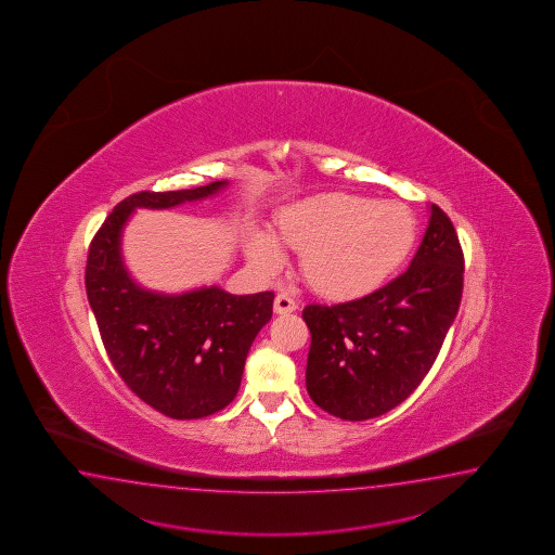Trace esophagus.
Returning a JSON list of instances; mask_svg holds the SVG:
<instances>
[{
	"instance_id": "34e87169",
	"label": "esophagus",
	"mask_w": 555,
	"mask_h": 555,
	"mask_svg": "<svg viewBox=\"0 0 555 555\" xmlns=\"http://www.w3.org/2000/svg\"><path fill=\"white\" fill-rule=\"evenodd\" d=\"M297 309V304L287 294L275 295V301H273V311L278 315H287V313H294Z\"/></svg>"
}]
</instances>
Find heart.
I'll return each mask as SVG.
<instances>
[{"label":"heart","instance_id":"1","mask_svg":"<svg viewBox=\"0 0 555 555\" xmlns=\"http://www.w3.org/2000/svg\"><path fill=\"white\" fill-rule=\"evenodd\" d=\"M275 237L301 251L305 282L317 294L354 299L378 289L402 266L415 240V220L396 201L323 193L285 208ZM246 251L261 273L282 268V248L270 232L251 230Z\"/></svg>","mask_w":555,"mask_h":555}]
</instances>
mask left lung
Returning <instances> with one entry per match:
<instances>
[{"label":"left lung","instance_id":"1","mask_svg":"<svg viewBox=\"0 0 555 555\" xmlns=\"http://www.w3.org/2000/svg\"><path fill=\"white\" fill-rule=\"evenodd\" d=\"M410 268L347 304L307 305L305 384L325 412L364 422L390 412L434 366L463 295V250L437 205Z\"/></svg>","mask_w":555,"mask_h":555}]
</instances>
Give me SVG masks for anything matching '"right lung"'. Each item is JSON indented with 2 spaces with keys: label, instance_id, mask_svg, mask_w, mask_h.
<instances>
[{
  "label": "right lung",
  "instance_id": "1",
  "mask_svg": "<svg viewBox=\"0 0 555 555\" xmlns=\"http://www.w3.org/2000/svg\"><path fill=\"white\" fill-rule=\"evenodd\" d=\"M227 185L128 196L88 248V304L109 360L140 400L173 420L207 417L236 398L251 343L272 319L273 292L232 295L217 285L181 295L147 292L124 266L121 230L135 208L177 207Z\"/></svg>",
  "mask_w": 555,
  "mask_h": 555
}]
</instances>
